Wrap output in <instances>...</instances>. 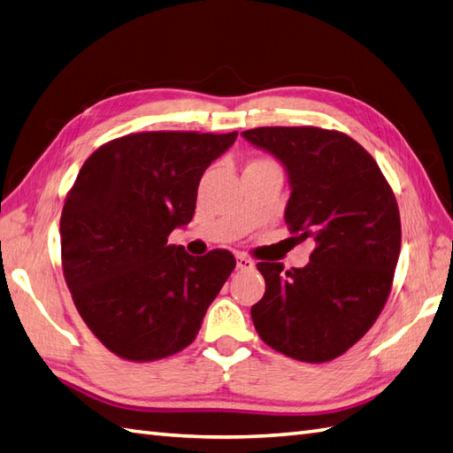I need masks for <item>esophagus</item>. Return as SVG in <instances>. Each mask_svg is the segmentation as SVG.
Wrapping results in <instances>:
<instances>
[{
    "instance_id": "34e87169",
    "label": "esophagus",
    "mask_w": 453,
    "mask_h": 453,
    "mask_svg": "<svg viewBox=\"0 0 453 453\" xmlns=\"http://www.w3.org/2000/svg\"><path fill=\"white\" fill-rule=\"evenodd\" d=\"M237 268L239 270H252V268H255V262H252L250 258H247L245 255H239L237 257Z\"/></svg>"
}]
</instances>
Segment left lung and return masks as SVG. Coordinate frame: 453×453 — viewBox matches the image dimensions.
I'll return each instance as SVG.
<instances>
[{"mask_svg": "<svg viewBox=\"0 0 453 453\" xmlns=\"http://www.w3.org/2000/svg\"><path fill=\"white\" fill-rule=\"evenodd\" d=\"M243 139L286 167V224L314 250L303 268L258 262L266 291L250 307L262 342L304 363L340 357L369 332L390 296L402 222L374 157L319 127H258Z\"/></svg>", "mask_w": 453, "mask_h": 453, "instance_id": "1", "label": "left lung"}]
</instances>
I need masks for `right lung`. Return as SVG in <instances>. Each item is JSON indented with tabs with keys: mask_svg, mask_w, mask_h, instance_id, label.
Listing matches in <instances>:
<instances>
[{
	"mask_svg": "<svg viewBox=\"0 0 453 453\" xmlns=\"http://www.w3.org/2000/svg\"><path fill=\"white\" fill-rule=\"evenodd\" d=\"M237 139L152 131L100 146L61 212V265L90 332L121 359L156 361L193 343L235 258L170 245L193 219L206 167Z\"/></svg>",
	"mask_w": 453,
	"mask_h": 453,
	"instance_id": "right-lung-1",
	"label": "right lung"
}]
</instances>
